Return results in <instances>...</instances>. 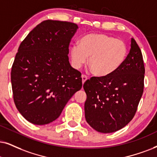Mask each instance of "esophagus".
I'll return each instance as SVG.
<instances>
[{
	"label": "esophagus",
	"instance_id": "34e87169",
	"mask_svg": "<svg viewBox=\"0 0 157 157\" xmlns=\"http://www.w3.org/2000/svg\"><path fill=\"white\" fill-rule=\"evenodd\" d=\"M87 80H88V77H87V76H85V75H82V84H84V82L86 81Z\"/></svg>",
	"mask_w": 157,
	"mask_h": 157
}]
</instances>
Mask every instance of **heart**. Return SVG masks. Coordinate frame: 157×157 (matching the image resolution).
<instances>
[{
	"mask_svg": "<svg viewBox=\"0 0 157 157\" xmlns=\"http://www.w3.org/2000/svg\"><path fill=\"white\" fill-rule=\"evenodd\" d=\"M128 45L122 40L101 33L85 35L70 49L72 67L79 69L86 62L93 74L99 77L114 74L125 62Z\"/></svg>",
	"mask_w": 157,
	"mask_h": 157,
	"instance_id": "obj_1",
	"label": "heart"
}]
</instances>
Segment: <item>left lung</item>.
<instances>
[{
	"mask_svg": "<svg viewBox=\"0 0 157 157\" xmlns=\"http://www.w3.org/2000/svg\"><path fill=\"white\" fill-rule=\"evenodd\" d=\"M145 67L141 51L133 38L124 64L106 77H92L85 81V117L96 131L109 133L132 120L144 88Z\"/></svg>",
	"mask_w": 157,
	"mask_h": 157,
	"instance_id": "8db88e82",
	"label": "left lung"
}]
</instances>
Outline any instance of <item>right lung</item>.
I'll return each instance as SVG.
<instances>
[{"label": "right lung", "mask_w": 157, "mask_h": 157, "mask_svg": "<svg viewBox=\"0 0 157 157\" xmlns=\"http://www.w3.org/2000/svg\"><path fill=\"white\" fill-rule=\"evenodd\" d=\"M77 25L45 20L18 48L11 72L13 101L20 114L38 125L52 122L82 88V77L69 61V46Z\"/></svg>", "instance_id": "obj_1"}]
</instances>
